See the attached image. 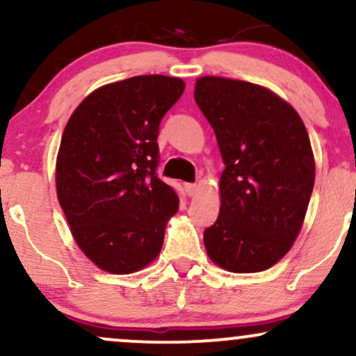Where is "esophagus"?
Instances as JSON below:
<instances>
[{"label": "esophagus", "instance_id": "34e87169", "mask_svg": "<svg viewBox=\"0 0 356 356\" xmlns=\"http://www.w3.org/2000/svg\"><path fill=\"white\" fill-rule=\"evenodd\" d=\"M184 189H186L187 195H189V197H192V195L195 194V191H197V186H195V184L187 182V184H184Z\"/></svg>", "mask_w": 356, "mask_h": 356}]
</instances>
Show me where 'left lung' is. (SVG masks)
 I'll return each instance as SVG.
<instances>
[{
    "label": "left lung",
    "mask_w": 356,
    "mask_h": 356,
    "mask_svg": "<svg viewBox=\"0 0 356 356\" xmlns=\"http://www.w3.org/2000/svg\"><path fill=\"white\" fill-rule=\"evenodd\" d=\"M195 104L222 157L219 218L204 231L207 254L231 273H259L289 251L314 186L308 132L296 110L249 81L202 76Z\"/></svg>",
    "instance_id": "8db88e82"
}]
</instances>
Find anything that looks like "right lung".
I'll use <instances>...</instances> for the list:
<instances>
[{
	"instance_id": "add662e5",
	"label": "right lung",
	"mask_w": 356,
	"mask_h": 356,
	"mask_svg": "<svg viewBox=\"0 0 356 356\" xmlns=\"http://www.w3.org/2000/svg\"><path fill=\"white\" fill-rule=\"evenodd\" d=\"M184 87L164 75L108 83L81 102L61 136L60 206L81 251L113 275L152 263L179 209V195L157 175V137Z\"/></svg>"
}]
</instances>
